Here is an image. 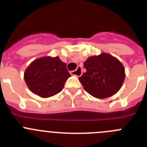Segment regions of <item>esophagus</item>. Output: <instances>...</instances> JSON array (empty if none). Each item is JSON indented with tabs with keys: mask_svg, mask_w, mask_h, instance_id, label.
Returning <instances> with one entry per match:
<instances>
[{
	"mask_svg": "<svg viewBox=\"0 0 147 147\" xmlns=\"http://www.w3.org/2000/svg\"><path fill=\"white\" fill-rule=\"evenodd\" d=\"M71 74L72 76H76L77 77H80L82 74V67L81 66H78L77 68H76L75 71H71Z\"/></svg>",
	"mask_w": 147,
	"mask_h": 147,
	"instance_id": "34e87169",
	"label": "esophagus"
}]
</instances>
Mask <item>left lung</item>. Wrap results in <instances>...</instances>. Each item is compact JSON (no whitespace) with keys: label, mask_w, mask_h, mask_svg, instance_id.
I'll return each instance as SVG.
<instances>
[{"label":"left lung","mask_w":147,"mask_h":147,"mask_svg":"<svg viewBox=\"0 0 147 147\" xmlns=\"http://www.w3.org/2000/svg\"><path fill=\"white\" fill-rule=\"evenodd\" d=\"M86 72L79 80L83 88L95 98H106L115 94L125 79V69L115 57L102 52L91 56L84 62Z\"/></svg>","instance_id":"left-lung-1"}]
</instances>
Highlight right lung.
<instances>
[{
    "label": "right lung",
    "mask_w": 147,
    "mask_h": 147,
    "mask_svg": "<svg viewBox=\"0 0 147 147\" xmlns=\"http://www.w3.org/2000/svg\"><path fill=\"white\" fill-rule=\"evenodd\" d=\"M71 76L66 63L59 57L45 56L30 63L24 72V80L28 89L42 98L57 94Z\"/></svg>",
    "instance_id": "obj_1"
}]
</instances>
